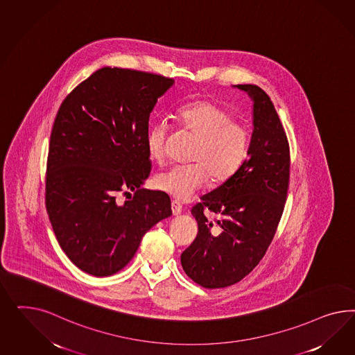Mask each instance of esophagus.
<instances>
[{"label": "esophagus", "instance_id": "34e87169", "mask_svg": "<svg viewBox=\"0 0 355 355\" xmlns=\"http://www.w3.org/2000/svg\"><path fill=\"white\" fill-rule=\"evenodd\" d=\"M172 211L174 216L181 215L182 214V205L180 202H177V200H173Z\"/></svg>", "mask_w": 355, "mask_h": 355}]
</instances>
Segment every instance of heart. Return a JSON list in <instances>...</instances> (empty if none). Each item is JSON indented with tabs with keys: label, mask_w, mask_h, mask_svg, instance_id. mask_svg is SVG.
I'll list each match as a JSON object with an SVG mask.
<instances>
[{
	"label": "heart",
	"mask_w": 355,
	"mask_h": 355,
	"mask_svg": "<svg viewBox=\"0 0 355 355\" xmlns=\"http://www.w3.org/2000/svg\"><path fill=\"white\" fill-rule=\"evenodd\" d=\"M233 119L229 109L208 100H199L181 107L178 121L183 131L199 140L193 160L195 164L177 165L160 173L157 189L178 200H187L203 190L209 181L224 182L246 160L250 147L248 129ZM171 126L162 119L150 126L146 144L150 159L164 162Z\"/></svg>",
	"instance_id": "heart-1"
}]
</instances>
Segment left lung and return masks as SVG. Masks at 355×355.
<instances>
[{"label": "left lung", "instance_id": "1", "mask_svg": "<svg viewBox=\"0 0 355 355\" xmlns=\"http://www.w3.org/2000/svg\"><path fill=\"white\" fill-rule=\"evenodd\" d=\"M236 87L254 103L248 157L193 205L199 232L181 255L186 275L207 289L230 286L258 266L276 233L289 187L291 150L273 103L260 87ZM205 210L219 217L211 220Z\"/></svg>", "mask_w": 355, "mask_h": 355}]
</instances>
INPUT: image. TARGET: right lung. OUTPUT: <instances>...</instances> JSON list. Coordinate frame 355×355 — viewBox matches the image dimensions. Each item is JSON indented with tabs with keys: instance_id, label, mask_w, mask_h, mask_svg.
Returning a JSON list of instances; mask_svg holds the SVG:
<instances>
[{
	"instance_id": "right-lung-1",
	"label": "right lung",
	"mask_w": 355,
	"mask_h": 355,
	"mask_svg": "<svg viewBox=\"0 0 355 355\" xmlns=\"http://www.w3.org/2000/svg\"><path fill=\"white\" fill-rule=\"evenodd\" d=\"M174 80L103 67L62 101L51 134L45 205L67 258L104 277L128 266L143 236L172 216L171 198L141 189L150 173L146 138L157 98ZM135 191L125 204L119 193Z\"/></svg>"
}]
</instances>
